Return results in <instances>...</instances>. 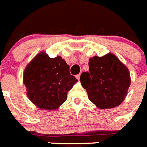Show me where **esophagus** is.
<instances>
[{
  "instance_id": "34e87169",
  "label": "esophagus",
  "mask_w": 147,
  "mask_h": 147,
  "mask_svg": "<svg viewBox=\"0 0 147 147\" xmlns=\"http://www.w3.org/2000/svg\"><path fill=\"white\" fill-rule=\"evenodd\" d=\"M80 74L76 75V78H77V80H80Z\"/></svg>"
}]
</instances>
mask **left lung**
Instances as JSON below:
<instances>
[{
    "label": "left lung",
    "instance_id": "left-lung-1",
    "mask_svg": "<svg viewBox=\"0 0 147 147\" xmlns=\"http://www.w3.org/2000/svg\"><path fill=\"white\" fill-rule=\"evenodd\" d=\"M89 72H83L80 82L88 98L98 109L118 106L124 101L131 85L130 72L115 55L95 56L89 61Z\"/></svg>",
    "mask_w": 147,
    "mask_h": 147
}]
</instances>
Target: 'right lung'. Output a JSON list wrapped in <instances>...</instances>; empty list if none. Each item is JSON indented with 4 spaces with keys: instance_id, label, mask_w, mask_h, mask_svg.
<instances>
[{
    "instance_id": "obj_1",
    "label": "right lung",
    "mask_w": 147,
    "mask_h": 147,
    "mask_svg": "<svg viewBox=\"0 0 147 147\" xmlns=\"http://www.w3.org/2000/svg\"><path fill=\"white\" fill-rule=\"evenodd\" d=\"M77 80L61 57L51 58L38 53L23 73V83L29 100L38 109L56 110L67 100V92Z\"/></svg>"
}]
</instances>
